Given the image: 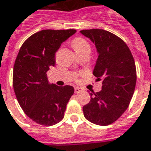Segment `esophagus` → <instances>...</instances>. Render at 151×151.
Wrapping results in <instances>:
<instances>
[{
  "instance_id": "obj_1",
  "label": "esophagus",
  "mask_w": 151,
  "mask_h": 151,
  "mask_svg": "<svg viewBox=\"0 0 151 151\" xmlns=\"http://www.w3.org/2000/svg\"><path fill=\"white\" fill-rule=\"evenodd\" d=\"M81 91V89L79 87H75V93H80Z\"/></svg>"
}]
</instances>
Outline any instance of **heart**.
Returning <instances> with one entry per match:
<instances>
[{"mask_svg": "<svg viewBox=\"0 0 151 151\" xmlns=\"http://www.w3.org/2000/svg\"><path fill=\"white\" fill-rule=\"evenodd\" d=\"M72 46H73L75 50L81 49V48H84V47H90L91 48L89 43L85 39H83V38H76V39H75L73 40V42H72Z\"/></svg>", "mask_w": 151, "mask_h": 151, "instance_id": "1", "label": "heart"}]
</instances>
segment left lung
Returning <instances> with one entry per match:
<instances>
[{
	"mask_svg": "<svg viewBox=\"0 0 151 151\" xmlns=\"http://www.w3.org/2000/svg\"><path fill=\"white\" fill-rule=\"evenodd\" d=\"M81 33L96 45L98 59L93 75L102 81L101 91L91 93L83 106L86 119L98 125H108L126 111L136 84L133 55L123 40L102 29L82 30Z\"/></svg>",
	"mask_w": 151,
	"mask_h": 151,
	"instance_id": "1",
	"label": "left lung"
}]
</instances>
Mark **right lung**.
<instances>
[{
	"instance_id": "1",
	"label": "right lung",
	"mask_w": 151,
	"mask_h": 151,
	"mask_svg": "<svg viewBox=\"0 0 151 151\" xmlns=\"http://www.w3.org/2000/svg\"><path fill=\"white\" fill-rule=\"evenodd\" d=\"M76 30H43L31 35L21 45L13 69V88L21 109L42 125H53L64 118L74 94L70 86L48 82L46 72L55 65V55L61 43Z\"/></svg>"
}]
</instances>
